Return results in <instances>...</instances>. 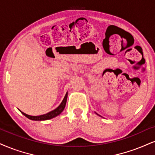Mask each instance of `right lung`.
Here are the masks:
<instances>
[{
  "label": "right lung",
  "mask_w": 155,
  "mask_h": 155,
  "mask_svg": "<svg viewBox=\"0 0 155 155\" xmlns=\"http://www.w3.org/2000/svg\"><path fill=\"white\" fill-rule=\"evenodd\" d=\"M67 98H68V93H66L65 96H64V99H63L62 102L61 103V104L57 107V108H55L54 110H51V111L47 113V114H44V115H41V116H29L26 114L25 113L21 111L22 113L24 115L27 117L28 118L31 120H34V121H44V120H48V119H51V118L55 117V116L60 115L63 111L64 110V107H65L66 105V102H67Z\"/></svg>",
  "instance_id": "1"
}]
</instances>
